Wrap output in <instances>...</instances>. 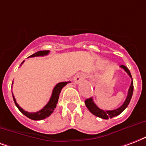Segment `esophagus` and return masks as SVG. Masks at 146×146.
<instances>
[{
  "label": "esophagus",
  "mask_w": 146,
  "mask_h": 146,
  "mask_svg": "<svg viewBox=\"0 0 146 146\" xmlns=\"http://www.w3.org/2000/svg\"><path fill=\"white\" fill-rule=\"evenodd\" d=\"M84 76L83 73H78V74H76V76H74V78H73V82H74L75 84H78L84 80Z\"/></svg>",
  "instance_id": "obj_1"
}]
</instances>
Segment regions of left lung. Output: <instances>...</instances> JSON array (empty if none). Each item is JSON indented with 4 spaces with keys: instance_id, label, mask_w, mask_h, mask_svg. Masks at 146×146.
Instances as JSON below:
<instances>
[{
    "instance_id": "obj_1",
    "label": "left lung",
    "mask_w": 146,
    "mask_h": 146,
    "mask_svg": "<svg viewBox=\"0 0 146 146\" xmlns=\"http://www.w3.org/2000/svg\"><path fill=\"white\" fill-rule=\"evenodd\" d=\"M121 67L124 69L126 73H128L129 76L131 78V86L128 89V95H127V98L125 99V102L123 103V104L121 107H119L118 108L114 109V110H111V111H104L102 109H100L98 108L95 103L93 100V98H88L87 100H85V104L86 106L88 108L90 111L93 114H94L95 116L97 117H99L100 118H103V119H108V118H112V117H115V116H117L118 114H120L121 112L125 110L128 105L130 103V100L131 99V97H132V94H133V90H134V86H133V80H132V77H131V75L130 71L128 70V69L125 66H123L121 65Z\"/></svg>"
}]
</instances>
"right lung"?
Here are the masks:
<instances>
[{
  "label": "right lung",
  "instance_id": "1",
  "mask_svg": "<svg viewBox=\"0 0 146 146\" xmlns=\"http://www.w3.org/2000/svg\"><path fill=\"white\" fill-rule=\"evenodd\" d=\"M49 51L48 50H44V51H38L37 52H35L32 56H30L29 57H35V56H46L48 55ZM24 62H21V64L23 63ZM70 81L68 82H61V83H59L57 84L55 87L53 88V90H52V96L50 98V100L48 101L47 104L46 106L44 107L42 109H41L40 111L37 112H28L24 111L23 109L21 108V107L19 106L18 104V103L16 102V100L14 95H13V99H14V101H15V104L17 106V108H18V110L22 113L23 114H25L26 117H28L30 119L35 120V121H38V120H42L46 118L47 117H48L50 114L53 112V111L56 108V104L58 103V99H59V94H60V92H61V90L63 88V87H65L67 84H69ZM13 84V82H12Z\"/></svg>",
  "mask_w": 146,
  "mask_h": 146
}]
</instances>
